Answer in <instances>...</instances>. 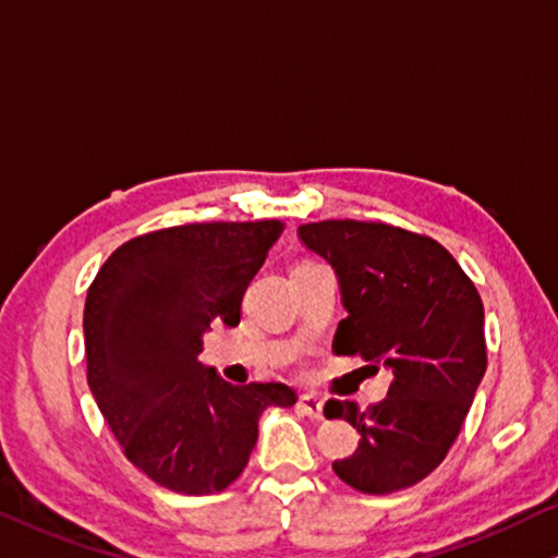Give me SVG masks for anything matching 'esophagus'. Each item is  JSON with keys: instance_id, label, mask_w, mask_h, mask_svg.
<instances>
[{"instance_id": "esophagus-1", "label": "esophagus", "mask_w": 558, "mask_h": 558, "mask_svg": "<svg viewBox=\"0 0 558 558\" xmlns=\"http://www.w3.org/2000/svg\"><path fill=\"white\" fill-rule=\"evenodd\" d=\"M296 407L304 416L314 418V422H322V418H324V404H322V399L314 397V393H302V397H299V401H296Z\"/></svg>"}]
</instances>
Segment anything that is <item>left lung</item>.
<instances>
[{
  "label": "left lung",
  "mask_w": 558,
  "mask_h": 558,
  "mask_svg": "<svg viewBox=\"0 0 558 558\" xmlns=\"http://www.w3.org/2000/svg\"><path fill=\"white\" fill-rule=\"evenodd\" d=\"M341 284L349 316L337 351L391 368L389 397L364 411L331 399L327 418L362 434L349 459L333 461L347 486L393 494L441 464L486 372L484 304L459 262L426 234L384 221L327 219L299 227Z\"/></svg>",
  "instance_id": "obj_1"
}]
</instances>
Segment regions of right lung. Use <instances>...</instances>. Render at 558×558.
<instances>
[{"mask_svg": "<svg viewBox=\"0 0 558 558\" xmlns=\"http://www.w3.org/2000/svg\"><path fill=\"white\" fill-rule=\"evenodd\" d=\"M284 221H199L134 236L84 304L87 381L124 457L177 494H217L242 474L267 407L287 384L234 387L199 364L211 324L236 327L242 296Z\"/></svg>", "mask_w": 558, "mask_h": 558, "instance_id": "1", "label": "right lung"}]
</instances>
